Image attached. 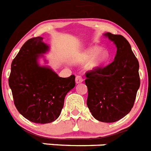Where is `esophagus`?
<instances>
[{"label":"esophagus","instance_id":"obj_1","mask_svg":"<svg viewBox=\"0 0 151 151\" xmlns=\"http://www.w3.org/2000/svg\"><path fill=\"white\" fill-rule=\"evenodd\" d=\"M83 82V78H82V76H77L76 77V84H79V83H81V82Z\"/></svg>","mask_w":151,"mask_h":151}]
</instances>
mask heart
<instances>
[{
  "instance_id": "heart-1",
  "label": "heart",
  "mask_w": 151,
  "mask_h": 151,
  "mask_svg": "<svg viewBox=\"0 0 151 151\" xmlns=\"http://www.w3.org/2000/svg\"><path fill=\"white\" fill-rule=\"evenodd\" d=\"M99 47H91L87 50L82 56L79 57L78 61L80 63H86L93 60L90 62L88 65V68L91 70H94L104 64L107 60H109V52L107 50H101L100 51Z\"/></svg>"
}]
</instances>
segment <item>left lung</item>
<instances>
[{"mask_svg": "<svg viewBox=\"0 0 151 151\" xmlns=\"http://www.w3.org/2000/svg\"><path fill=\"white\" fill-rule=\"evenodd\" d=\"M104 36L114 42V61L104 68L86 73L87 106L96 120L111 123L131 111L140 87L139 63L128 41L122 35Z\"/></svg>", "mask_w": 151, "mask_h": 151, "instance_id": "left-lung-1", "label": "left lung"}]
</instances>
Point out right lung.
Masks as SVG:
<instances>
[{"instance_id": "add662e5", "label": "right lung", "mask_w": 151, "mask_h": 151, "mask_svg": "<svg viewBox=\"0 0 151 151\" xmlns=\"http://www.w3.org/2000/svg\"><path fill=\"white\" fill-rule=\"evenodd\" d=\"M40 37L29 39L13 60L9 77L14 105L24 118L37 124L56 121L66 94L76 86L75 76L62 78L39 60L50 50Z\"/></svg>"}]
</instances>
